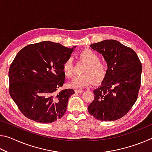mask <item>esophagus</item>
I'll return each instance as SVG.
<instances>
[{
    "instance_id": "esophagus-1",
    "label": "esophagus",
    "mask_w": 152,
    "mask_h": 152,
    "mask_svg": "<svg viewBox=\"0 0 152 152\" xmlns=\"http://www.w3.org/2000/svg\"><path fill=\"white\" fill-rule=\"evenodd\" d=\"M83 92L84 91H82V90H75L76 93H82V92Z\"/></svg>"
}]
</instances>
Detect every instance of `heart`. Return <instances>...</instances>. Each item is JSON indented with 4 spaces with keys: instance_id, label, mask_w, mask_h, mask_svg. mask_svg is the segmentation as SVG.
I'll return each mask as SVG.
<instances>
[{
    "instance_id": "b5f03b06",
    "label": "heart",
    "mask_w": 152,
    "mask_h": 152,
    "mask_svg": "<svg viewBox=\"0 0 152 152\" xmlns=\"http://www.w3.org/2000/svg\"><path fill=\"white\" fill-rule=\"evenodd\" d=\"M80 58L87 63L83 70L84 75L76 76L68 83V86L72 88L80 89L88 86L92 81L98 84L103 80L107 74V66L100 61L99 56L91 50L82 51ZM62 70L67 78H72L74 73L73 61L69 58L64 61Z\"/></svg>"
}]
</instances>
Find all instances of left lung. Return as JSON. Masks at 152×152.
<instances>
[{
  "instance_id": "1",
  "label": "left lung",
  "mask_w": 152,
  "mask_h": 152,
  "mask_svg": "<svg viewBox=\"0 0 152 152\" xmlns=\"http://www.w3.org/2000/svg\"><path fill=\"white\" fill-rule=\"evenodd\" d=\"M107 61V76L94 91V99L88 107L90 114L102 121L119 119L137 99L142 66L137 53L119 42L107 39L91 44Z\"/></svg>"
}]
</instances>
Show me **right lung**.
I'll return each instance as SVG.
<instances>
[{
  "mask_svg": "<svg viewBox=\"0 0 152 152\" xmlns=\"http://www.w3.org/2000/svg\"><path fill=\"white\" fill-rule=\"evenodd\" d=\"M76 48L42 42L21 49L9 71V94L24 116L41 123H51L63 117L73 89L63 86L62 66Z\"/></svg>",
  "mask_w": 152,
  "mask_h": 152,
  "instance_id": "right-lung-1",
  "label": "right lung"
}]
</instances>
